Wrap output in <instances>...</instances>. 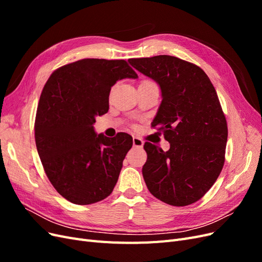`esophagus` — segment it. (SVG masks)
<instances>
[{
    "instance_id": "1",
    "label": "esophagus",
    "mask_w": 262,
    "mask_h": 262,
    "mask_svg": "<svg viewBox=\"0 0 262 262\" xmlns=\"http://www.w3.org/2000/svg\"><path fill=\"white\" fill-rule=\"evenodd\" d=\"M132 141H133V146L134 147H143V144H144L143 140H141L138 137H133Z\"/></svg>"
}]
</instances>
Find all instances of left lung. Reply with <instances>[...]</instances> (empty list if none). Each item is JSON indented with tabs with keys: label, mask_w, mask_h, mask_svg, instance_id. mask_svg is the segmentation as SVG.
<instances>
[{
	"label": "left lung",
	"mask_w": 262,
	"mask_h": 262,
	"mask_svg": "<svg viewBox=\"0 0 262 262\" xmlns=\"http://www.w3.org/2000/svg\"><path fill=\"white\" fill-rule=\"evenodd\" d=\"M130 64L161 87L162 102L152 122L168 150L145 142L142 173L157 199L185 207L200 200L225 162L227 123L217 94L204 71L171 55L130 59Z\"/></svg>",
	"instance_id": "left-lung-1"
}]
</instances>
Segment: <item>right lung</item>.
Returning a JSON list of instances; mask_svg holds the SVG:
<instances>
[{
  "label": "right lung",
  "mask_w": 262,
  "mask_h": 262,
  "mask_svg": "<svg viewBox=\"0 0 262 262\" xmlns=\"http://www.w3.org/2000/svg\"><path fill=\"white\" fill-rule=\"evenodd\" d=\"M124 60L83 59L55 70L39 99L35 140L47 177L70 202L104 200L117 184L132 137L97 134L95 118L109 109L119 80L137 78Z\"/></svg>",
  "instance_id": "right-lung-1"
}]
</instances>
